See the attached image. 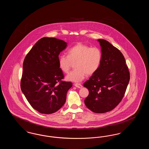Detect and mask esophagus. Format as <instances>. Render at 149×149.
Wrapping results in <instances>:
<instances>
[{"label":"esophagus","instance_id":"1","mask_svg":"<svg viewBox=\"0 0 149 149\" xmlns=\"http://www.w3.org/2000/svg\"><path fill=\"white\" fill-rule=\"evenodd\" d=\"M75 86H76L77 88H81L82 87H83V85H81V84H79V83H75Z\"/></svg>","mask_w":149,"mask_h":149}]
</instances>
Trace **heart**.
Segmentation results:
<instances>
[{"label": "heart", "instance_id": "1", "mask_svg": "<svg viewBox=\"0 0 149 149\" xmlns=\"http://www.w3.org/2000/svg\"><path fill=\"white\" fill-rule=\"evenodd\" d=\"M102 58L101 50L97 47H91L83 43H78L68 51V55H60L58 58V64L60 70L68 73L72 65L75 69L66 77L68 80L80 82L86 75H92L99 69Z\"/></svg>", "mask_w": 149, "mask_h": 149}]
</instances>
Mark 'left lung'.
Returning <instances> with one entry per match:
<instances>
[{
    "instance_id": "obj_1",
    "label": "left lung",
    "mask_w": 149,
    "mask_h": 149,
    "mask_svg": "<svg viewBox=\"0 0 149 149\" xmlns=\"http://www.w3.org/2000/svg\"><path fill=\"white\" fill-rule=\"evenodd\" d=\"M102 58L99 69L84 83L89 90L85 106L94 113L113 110L123 99L130 75L125 58L117 48L106 40H98Z\"/></svg>"
}]
</instances>
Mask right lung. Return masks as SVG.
<instances>
[{
	"instance_id": "add662e5",
	"label": "right lung",
	"mask_w": 149,
	"mask_h": 149,
	"mask_svg": "<svg viewBox=\"0 0 149 149\" xmlns=\"http://www.w3.org/2000/svg\"><path fill=\"white\" fill-rule=\"evenodd\" d=\"M66 46L63 40L43 37L24 58L21 88L31 106L41 113L60 109L72 86L70 81L63 80L64 74L58 64V55Z\"/></svg>"
}]
</instances>
